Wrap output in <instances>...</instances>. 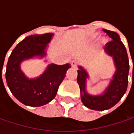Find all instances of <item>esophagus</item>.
<instances>
[{"mask_svg":"<svg viewBox=\"0 0 134 134\" xmlns=\"http://www.w3.org/2000/svg\"><path fill=\"white\" fill-rule=\"evenodd\" d=\"M71 67H74V68H75V67H77V62H76L75 60H73V61L71 62Z\"/></svg>","mask_w":134,"mask_h":134,"instance_id":"34e87169","label":"esophagus"}]
</instances>
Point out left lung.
<instances>
[{
  "label": "left lung",
  "mask_w": 134,
  "mask_h": 134,
  "mask_svg": "<svg viewBox=\"0 0 134 134\" xmlns=\"http://www.w3.org/2000/svg\"><path fill=\"white\" fill-rule=\"evenodd\" d=\"M103 31L112 40L105 45V53L113 58L116 70L102 93L92 94L88 92L87 80L89 74L82 66H77V81L80 87L81 102L87 108L97 111L109 109L120 102L127 88L130 69L127 52L118 33L106 29Z\"/></svg>",
  "instance_id": "left-lung-1"
}]
</instances>
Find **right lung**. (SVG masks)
Wrapping results in <instances>:
<instances>
[{
  "mask_svg": "<svg viewBox=\"0 0 134 134\" xmlns=\"http://www.w3.org/2000/svg\"><path fill=\"white\" fill-rule=\"evenodd\" d=\"M54 34L32 35L20 42L12 52L6 69V81L14 96L22 104L39 107L51 102L66 76L70 64H49L44 72L34 78H29L21 68L25 60L46 56L48 44Z\"/></svg>",
  "mask_w": 134,
  "mask_h": 134,
  "instance_id": "1",
  "label": "right lung"
}]
</instances>
